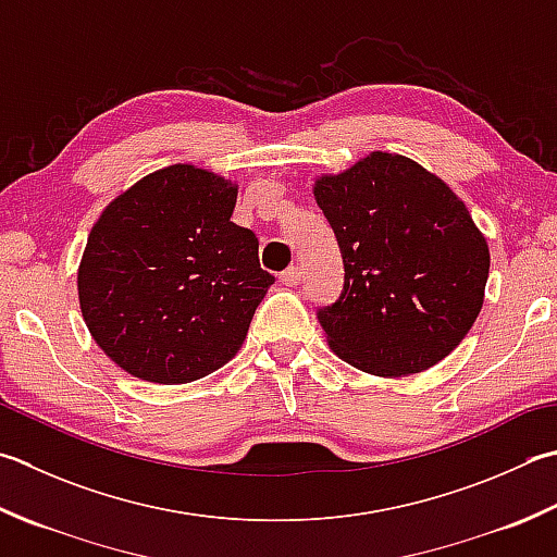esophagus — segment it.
<instances>
[{"mask_svg": "<svg viewBox=\"0 0 557 557\" xmlns=\"http://www.w3.org/2000/svg\"><path fill=\"white\" fill-rule=\"evenodd\" d=\"M301 277H304L301 268H299V265H292V268H287L285 272H282L280 282H282V285H285V287H294V285H299Z\"/></svg>", "mask_w": 557, "mask_h": 557, "instance_id": "obj_1", "label": "esophagus"}]
</instances>
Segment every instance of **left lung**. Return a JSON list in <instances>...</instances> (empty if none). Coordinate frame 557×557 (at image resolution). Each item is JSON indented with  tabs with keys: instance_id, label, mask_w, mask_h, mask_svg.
I'll use <instances>...</instances> for the list:
<instances>
[{
	"instance_id": "1",
	"label": "left lung",
	"mask_w": 557,
	"mask_h": 557,
	"mask_svg": "<svg viewBox=\"0 0 557 557\" xmlns=\"http://www.w3.org/2000/svg\"><path fill=\"white\" fill-rule=\"evenodd\" d=\"M313 195L345 268L341 297L315 309L333 352L376 376L437 364L483 307L490 250L466 205L386 151L319 178Z\"/></svg>"
}]
</instances>
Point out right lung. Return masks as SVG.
Wrapping results in <instances>:
<instances>
[{
	"label": "right lung",
	"instance_id": "right-lung-1",
	"mask_svg": "<svg viewBox=\"0 0 557 557\" xmlns=\"http://www.w3.org/2000/svg\"><path fill=\"white\" fill-rule=\"evenodd\" d=\"M236 185L173 163L106 207L79 268L98 347L127 374L188 384L232 359L275 277L232 222Z\"/></svg>",
	"mask_w": 557,
	"mask_h": 557
}]
</instances>
